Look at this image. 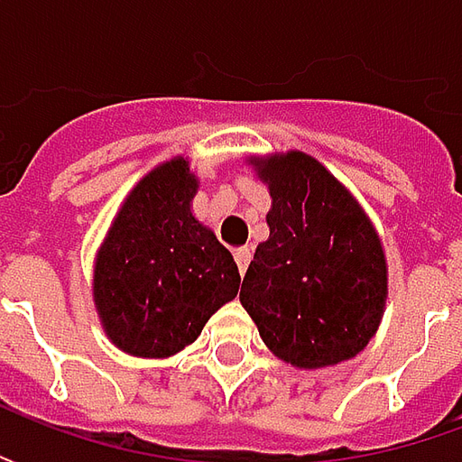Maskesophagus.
<instances>
[{
  "label": "esophagus",
  "instance_id": "obj_1",
  "mask_svg": "<svg viewBox=\"0 0 462 462\" xmlns=\"http://www.w3.org/2000/svg\"><path fill=\"white\" fill-rule=\"evenodd\" d=\"M234 257H236V264H239V273L244 275V273H246V267H249L252 252H249V249H236V252H234Z\"/></svg>",
  "mask_w": 462,
  "mask_h": 462
}]
</instances>
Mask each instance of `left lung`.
<instances>
[{
  "label": "left lung",
  "mask_w": 462,
  "mask_h": 462,
  "mask_svg": "<svg viewBox=\"0 0 462 462\" xmlns=\"http://www.w3.org/2000/svg\"><path fill=\"white\" fill-rule=\"evenodd\" d=\"M267 185L270 239L241 282L239 300L270 352L295 367L352 360L375 337L388 295L378 231L363 205L303 152L249 159Z\"/></svg>",
  "instance_id": "obj_1"
}]
</instances>
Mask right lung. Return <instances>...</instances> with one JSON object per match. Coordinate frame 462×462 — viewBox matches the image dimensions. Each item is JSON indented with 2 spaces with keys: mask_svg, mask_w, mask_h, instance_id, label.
<instances>
[{
  "mask_svg": "<svg viewBox=\"0 0 462 462\" xmlns=\"http://www.w3.org/2000/svg\"><path fill=\"white\" fill-rule=\"evenodd\" d=\"M198 177L185 156L153 167L120 205L95 259V309L107 339L135 357H169L239 293V267L192 216Z\"/></svg>",
  "mask_w": 462,
  "mask_h": 462,
  "instance_id": "add662e5",
  "label": "right lung"
}]
</instances>
